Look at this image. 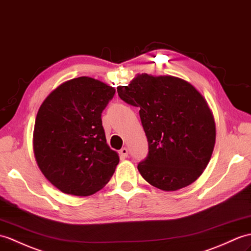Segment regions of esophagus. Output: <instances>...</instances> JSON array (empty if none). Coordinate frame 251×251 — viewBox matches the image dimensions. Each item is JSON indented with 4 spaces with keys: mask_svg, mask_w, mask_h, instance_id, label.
<instances>
[{
    "mask_svg": "<svg viewBox=\"0 0 251 251\" xmlns=\"http://www.w3.org/2000/svg\"><path fill=\"white\" fill-rule=\"evenodd\" d=\"M120 154H121L122 157H124V158H125V157L128 156V150H127L126 148L121 149V150H120Z\"/></svg>",
    "mask_w": 251,
    "mask_h": 251,
    "instance_id": "1",
    "label": "esophagus"
}]
</instances>
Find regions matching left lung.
Returning a JSON list of instances; mask_svg holds the SVG:
<instances>
[{"mask_svg":"<svg viewBox=\"0 0 251 251\" xmlns=\"http://www.w3.org/2000/svg\"><path fill=\"white\" fill-rule=\"evenodd\" d=\"M121 99L140 109L149 154L139 162L142 177L154 187L176 191L204 171L216 140L212 110L194 85L173 75H137L118 86Z\"/></svg>","mask_w":251,"mask_h":251,"instance_id":"left-lung-1","label":"left lung"}]
</instances>
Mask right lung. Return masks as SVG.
<instances>
[{
    "label": "right lung",
    "instance_id": "obj_1",
    "mask_svg": "<svg viewBox=\"0 0 251 251\" xmlns=\"http://www.w3.org/2000/svg\"><path fill=\"white\" fill-rule=\"evenodd\" d=\"M114 87L90 77L62 83L40 106L33 132L35 159L64 194L86 197L106 185L120 161L107 144L101 113Z\"/></svg>",
    "mask_w": 251,
    "mask_h": 251
}]
</instances>
